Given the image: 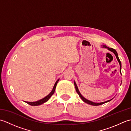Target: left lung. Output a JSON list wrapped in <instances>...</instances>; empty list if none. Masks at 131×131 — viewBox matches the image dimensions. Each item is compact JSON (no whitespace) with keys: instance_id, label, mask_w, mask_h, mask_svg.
<instances>
[{"instance_id":"1","label":"left lung","mask_w":131,"mask_h":131,"mask_svg":"<svg viewBox=\"0 0 131 131\" xmlns=\"http://www.w3.org/2000/svg\"><path fill=\"white\" fill-rule=\"evenodd\" d=\"M103 47H105V48H107L108 50H109V51L113 52L115 54V55L116 56V58H117V60H118V62H119V65H120V72H121V61H120V60H119V57H118V55L117 52H116V51H115V50L114 49H113V48H108V47H107L106 46H103ZM74 83L75 87V90H76L78 94H79V97H80V98H81V99L83 100V101L86 102V103H87V104H88L91 105H93V106H98V105H102L103 104H105V103H106V102L110 101V100H108V101H105V102H101V103H95V102H92V101H89V100H87V99H85L84 98V97H83L82 96V94H80V93L79 92V90H78V87H77V84H76L75 82H74Z\"/></svg>"}]
</instances>
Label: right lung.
I'll use <instances>...</instances> for the list:
<instances>
[{
    "instance_id": "add662e5",
    "label": "right lung",
    "mask_w": 131,
    "mask_h": 131,
    "mask_svg": "<svg viewBox=\"0 0 131 131\" xmlns=\"http://www.w3.org/2000/svg\"><path fill=\"white\" fill-rule=\"evenodd\" d=\"M58 80H57L56 82L55 83L53 88L52 92L48 94V96H47L46 97H45L44 98H43L42 99L39 100V101H36V102H27V101H26V102L27 103V104H28L31 105V106H38V105L43 104V103L47 102L50 99V97H51L53 95V93H54L55 89H56V85L57 84Z\"/></svg>"
}]
</instances>
